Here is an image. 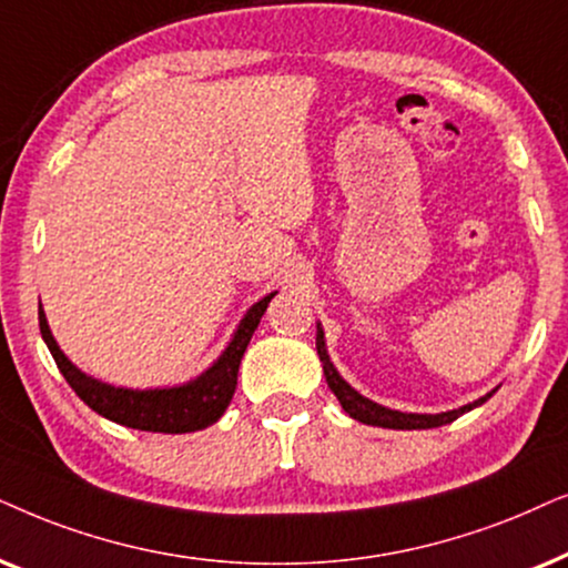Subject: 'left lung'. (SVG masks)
<instances>
[{
  "mask_svg": "<svg viewBox=\"0 0 568 568\" xmlns=\"http://www.w3.org/2000/svg\"><path fill=\"white\" fill-rule=\"evenodd\" d=\"M316 353H320V361L324 366V376H327V384L329 389L335 392V397L339 399V405H343V410L351 415V418L366 423V426H379V428H399V430H413V428H436V426H444V423H452L457 420L459 415L473 410V407H478L486 403V399L494 395L480 397L475 399L473 405H465L459 407V410H449V413H438V415H418V413H399V410H389V407H382L372 403V399H366L363 395H358L351 384H347L343 376L337 374V368L332 366L329 355H327V347H324V332L320 327L316 332Z\"/></svg>",
  "mask_w": 568,
  "mask_h": 568,
  "instance_id": "left-lung-1",
  "label": "left lung"
}]
</instances>
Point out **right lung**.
Masks as SVG:
<instances>
[{"label":"right lung","mask_w":568,"mask_h":568,"mask_svg":"<svg viewBox=\"0 0 568 568\" xmlns=\"http://www.w3.org/2000/svg\"><path fill=\"white\" fill-rule=\"evenodd\" d=\"M275 293L262 298L260 304L248 308L244 320H241L236 335H233L231 345L225 353L207 368L205 374L196 376L194 382L184 384V387L171 389H121L111 387V384L90 379L74 368L67 355L59 351L57 339L51 337V329L47 324V314L38 308V327L47 339L51 355H54L59 372L74 389L82 403L93 407L98 415L109 418L113 423H121L126 428L138 430H153V434H192V430H202L221 418L225 407L231 405L233 392H236L239 366L244 358V351L252 339L256 324H260L262 314L267 312V304Z\"/></svg>","instance_id":"1"}]
</instances>
